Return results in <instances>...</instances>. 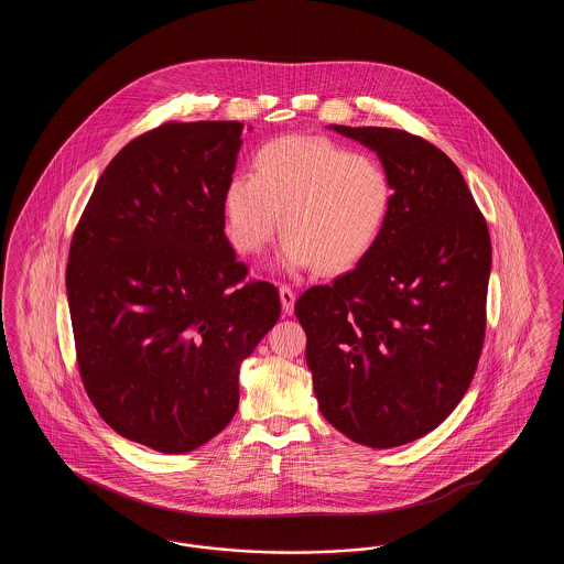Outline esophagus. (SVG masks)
I'll return each mask as SVG.
<instances>
[{
    "mask_svg": "<svg viewBox=\"0 0 564 564\" xmlns=\"http://www.w3.org/2000/svg\"><path fill=\"white\" fill-rule=\"evenodd\" d=\"M279 295H281V306H283V313L285 315H292L294 313L295 294L294 290L290 285H281L279 288Z\"/></svg>",
    "mask_w": 564,
    "mask_h": 564,
    "instance_id": "obj_1",
    "label": "esophagus"
}]
</instances>
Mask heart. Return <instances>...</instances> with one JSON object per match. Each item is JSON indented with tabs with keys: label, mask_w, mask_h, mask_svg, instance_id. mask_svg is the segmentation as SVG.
<instances>
[{
	"label": "heart",
	"mask_w": 564,
	"mask_h": 564,
	"mask_svg": "<svg viewBox=\"0 0 564 564\" xmlns=\"http://www.w3.org/2000/svg\"><path fill=\"white\" fill-rule=\"evenodd\" d=\"M393 194L389 169L372 154L323 137H276L253 154L251 175L224 189L226 235L242 256L258 253L279 215L285 269L345 272L375 249Z\"/></svg>",
	"instance_id": "b5f03b06"
}]
</instances>
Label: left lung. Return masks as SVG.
<instances>
[{
	"mask_svg": "<svg viewBox=\"0 0 564 564\" xmlns=\"http://www.w3.org/2000/svg\"><path fill=\"white\" fill-rule=\"evenodd\" d=\"M375 150L393 207L355 269L295 302L323 416L352 442L393 448L435 430L476 375L490 235L460 171L423 137L340 127Z\"/></svg>",
	"mask_w": 564,
	"mask_h": 564,
	"instance_id": "obj_1",
	"label": "left lung"
}]
</instances>
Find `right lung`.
Listing matches in <instances>:
<instances>
[{
    "label": "right lung",
    "mask_w": 564,
    "mask_h": 564,
    "mask_svg": "<svg viewBox=\"0 0 564 564\" xmlns=\"http://www.w3.org/2000/svg\"><path fill=\"white\" fill-rule=\"evenodd\" d=\"M241 122H166L109 162L76 226L67 300L84 389L122 437L189 453L239 408V370L281 315L224 226Z\"/></svg>",
    "instance_id": "obj_1"
}]
</instances>
